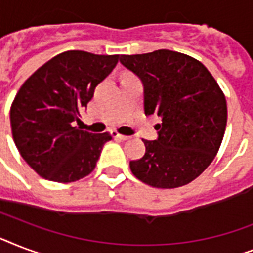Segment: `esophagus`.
<instances>
[{"label": "esophagus", "mask_w": 253, "mask_h": 253, "mask_svg": "<svg viewBox=\"0 0 253 253\" xmlns=\"http://www.w3.org/2000/svg\"><path fill=\"white\" fill-rule=\"evenodd\" d=\"M113 136H114V138L121 139V140H128V139H130V136H127V135L118 134V132H117V131H114V132H113Z\"/></svg>", "instance_id": "esophagus-1"}]
</instances>
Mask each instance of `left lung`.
I'll return each instance as SVG.
<instances>
[{"mask_svg":"<svg viewBox=\"0 0 253 253\" xmlns=\"http://www.w3.org/2000/svg\"><path fill=\"white\" fill-rule=\"evenodd\" d=\"M121 64L143 84L144 113L158 114L156 140H143L146 154L130 162L136 178L154 188L189 184L214 160L227 123L224 94L201 61L158 49L122 55Z\"/></svg>","mask_w":253,"mask_h":253,"instance_id":"left-lung-1","label":"left lung"}]
</instances>
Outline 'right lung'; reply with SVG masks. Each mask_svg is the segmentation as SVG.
<instances>
[{"label": "right lung", "instance_id": "add662e5", "mask_svg": "<svg viewBox=\"0 0 253 253\" xmlns=\"http://www.w3.org/2000/svg\"><path fill=\"white\" fill-rule=\"evenodd\" d=\"M118 60L119 55L67 51L42 65L22 85L10 109L13 139L39 176L73 182L94 169L111 135L81 130L76 123L95 86Z\"/></svg>", "mask_w": 253, "mask_h": 253}]
</instances>
